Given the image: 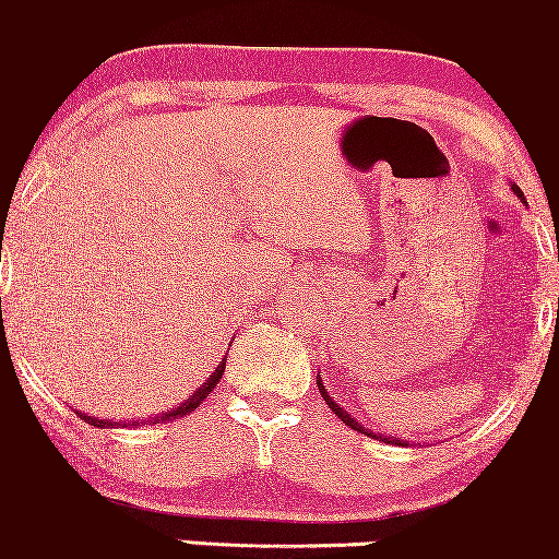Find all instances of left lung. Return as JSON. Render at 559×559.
<instances>
[{
	"label": "left lung",
	"mask_w": 559,
	"mask_h": 559,
	"mask_svg": "<svg viewBox=\"0 0 559 559\" xmlns=\"http://www.w3.org/2000/svg\"><path fill=\"white\" fill-rule=\"evenodd\" d=\"M512 192H515V195H518L520 200H525V198H523V192H520V187L512 185ZM557 306H559V300H557ZM317 385H319V393H322V399L328 401V406H330V409L335 412V417H337V419H343V423H346L348 428L359 430V432H364V436H372V438H378V441H382V443H396V447H409V443H406V441H396V438H393V436H380V432H369V430H364L361 425L356 423V419L350 417L348 412L343 409L341 404H335V401H332V396H330V393H328V385H322V380H319V374H317Z\"/></svg>",
	"instance_id": "1"
}]
</instances>
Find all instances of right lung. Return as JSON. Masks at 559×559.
<instances>
[{
  "instance_id": "add662e5",
  "label": "right lung",
  "mask_w": 559,
  "mask_h": 559,
  "mask_svg": "<svg viewBox=\"0 0 559 559\" xmlns=\"http://www.w3.org/2000/svg\"><path fill=\"white\" fill-rule=\"evenodd\" d=\"M224 367H227V359H222V364H218V367L213 369V372H211V378L205 380L203 385H200L195 393H192V399H187L185 404H179L177 409L166 412V415H163V417L147 419V423H166V419H177V417H185V415H190V412H195L198 406L203 404V399H209V393L213 391V388L218 385V380H222V374H224ZM79 417L84 419V423L94 425V428H112V423H105V419H97V417H90V415H81V412H79ZM147 423H144V425H147ZM116 425H118V423H116ZM134 425H140V423H134Z\"/></svg>"
}]
</instances>
